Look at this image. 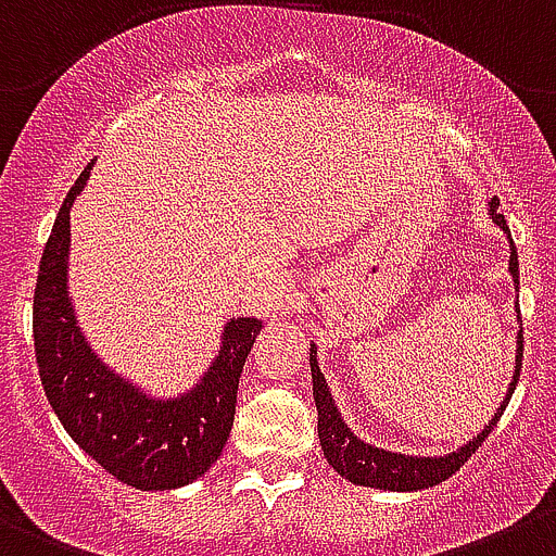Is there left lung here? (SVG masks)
I'll return each instance as SVG.
<instances>
[{"label":"left lung","mask_w":556,"mask_h":556,"mask_svg":"<svg viewBox=\"0 0 556 556\" xmlns=\"http://www.w3.org/2000/svg\"><path fill=\"white\" fill-rule=\"evenodd\" d=\"M489 215L496 226L507 235L510 240V229L505 224V215L500 213V199H491L489 202ZM510 275L513 283L519 289V253L510 240ZM519 311V308H516ZM521 319V311H519ZM519 346H516V374H513V382L507 388L505 399H502L500 409L494 412V417L489 420V426L469 440L467 445H462L458 451L445 453V456H406V453H393L384 451V447H374L368 442L357 440L349 426L343 422L341 412H338L336 399L330 395L327 388V379L321 374L319 363H316V346L311 343V379H314V401L316 412H319V442L321 451H325L327 464L336 469L341 478H346L354 485H368V489H384V491H420L431 489V485H440L442 480H447L451 475H456L464 464L472 458V453L478 451L485 442V437L491 433V428L496 426V420L505 412L507 401H510L516 382H519L521 374V357H525V330H519Z\"/></svg>","instance_id":"left-lung-1"}]
</instances>
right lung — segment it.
<instances>
[{"instance_id": "1", "label": "right lung", "mask_w": 556, "mask_h": 556, "mask_svg": "<svg viewBox=\"0 0 556 556\" xmlns=\"http://www.w3.org/2000/svg\"><path fill=\"white\" fill-rule=\"evenodd\" d=\"M92 163L62 202L40 258L31 305L37 371L65 431L105 472L141 491L179 489L202 478L229 440L237 384L262 321H226L213 366L177 399H152L111 371L84 338L67 292L71 207Z\"/></svg>"}]
</instances>
